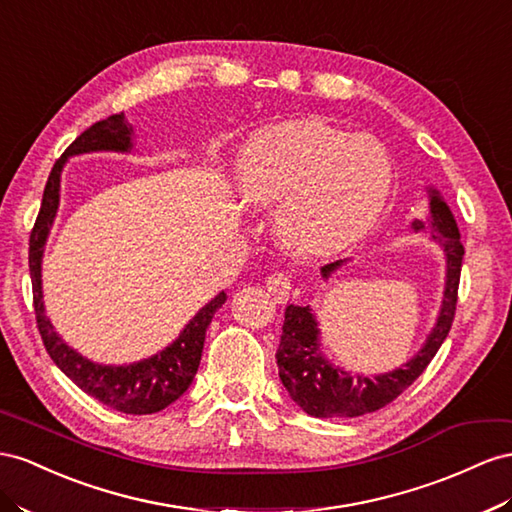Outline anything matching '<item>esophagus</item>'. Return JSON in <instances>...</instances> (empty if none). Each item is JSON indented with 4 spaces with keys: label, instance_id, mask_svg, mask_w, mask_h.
I'll list each match as a JSON object with an SVG mask.
<instances>
[{
    "label": "esophagus",
    "instance_id": "esophagus-1",
    "mask_svg": "<svg viewBox=\"0 0 512 512\" xmlns=\"http://www.w3.org/2000/svg\"><path fill=\"white\" fill-rule=\"evenodd\" d=\"M267 290L271 293V297L278 301V303H284L288 301V295H290V278L286 273L282 271H275L271 273L267 278Z\"/></svg>",
    "mask_w": 512,
    "mask_h": 512
}]
</instances>
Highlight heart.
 <instances>
[{
    "instance_id": "b5f03b06",
    "label": "heart",
    "mask_w": 512,
    "mask_h": 512,
    "mask_svg": "<svg viewBox=\"0 0 512 512\" xmlns=\"http://www.w3.org/2000/svg\"><path fill=\"white\" fill-rule=\"evenodd\" d=\"M394 183L379 137L306 118L271 124L245 142L237 161L241 196L275 206V234L290 252L329 256L377 224Z\"/></svg>"
}]
</instances>
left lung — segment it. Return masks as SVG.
I'll list each match as a JSON object with an SVG mask.
<instances>
[{
    "mask_svg": "<svg viewBox=\"0 0 512 512\" xmlns=\"http://www.w3.org/2000/svg\"><path fill=\"white\" fill-rule=\"evenodd\" d=\"M431 230V239L446 258V284L437 321L426 336L422 349L407 364L379 375H351L331 364L321 351V329L310 306H290L284 312L280 347L275 353L280 379L288 396L314 418H357L385 407L403 394L416 381L424 368L444 344L457 310V293L463 262L461 232L450 206L435 187H428V219H413L411 230ZM347 260H336L321 269L323 280H329Z\"/></svg>",
    "mask_w": 512,
    "mask_h": 512,
    "instance_id": "obj_1",
    "label": "left lung"
}]
</instances>
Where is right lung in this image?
<instances>
[{
	"mask_svg": "<svg viewBox=\"0 0 512 512\" xmlns=\"http://www.w3.org/2000/svg\"><path fill=\"white\" fill-rule=\"evenodd\" d=\"M131 153L133 150V127L124 114H114L101 122H94L90 129L81 133L77 140L64 150V155L55 161L45 185L43 204L36 217L30 237V275L34 290V312L40 338L51 355L53 364L71 379L79 390L103 405L131 416H146L157 413L181 398L196 377L200 357L204 349L206 327L211 325L213 314L226 303V293L215 295L193 319L185 325L178 338L163 351L150 355L133 364H96L92 359L77 353L60 338L53 329L45 312L43 301V254L49 239L51 226L55 222L60 206V178L66 159L86 153Z\"/></svg>",
	"mask_w": 512,
	"mask_h": 512,
	"instance_id": "obj_1",
	"label": "right lung"
}]
</instances>
